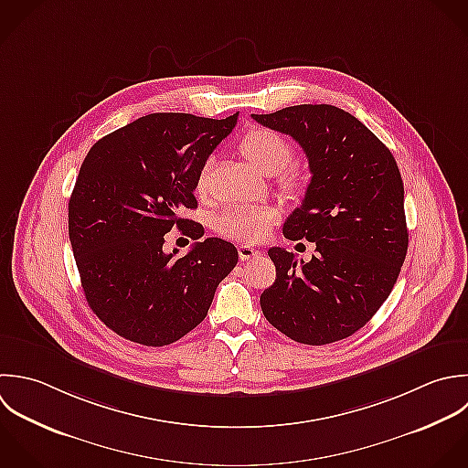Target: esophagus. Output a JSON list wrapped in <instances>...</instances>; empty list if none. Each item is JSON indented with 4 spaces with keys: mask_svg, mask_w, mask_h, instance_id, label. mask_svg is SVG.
I'll return each instance as SVG.
<instances>
[{
    "mask_svg": "<svg viewBox=\"0 0 468 468\" xmlns=\"http://www.w3.org/2000/svg\"><path fill=\"white\" fill-rule=\"evenodd\" d=\"M259 253H261V251H259V250H255V248H251V246H246V244L239 246V257H240V261L253 259V257H257Z\"/></svg>",
    "mask_w": 468,
    "mask_h": 468,
    "instance_id": "1",
    "label": "esophagus"
}]
</instances>
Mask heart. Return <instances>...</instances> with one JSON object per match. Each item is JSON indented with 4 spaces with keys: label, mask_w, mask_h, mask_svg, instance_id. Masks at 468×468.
Masks as SVG:
<instances>
[{
    "label": "heart",
    "mask_w": 468,
    "mask_h": 468,
    "mask_svg": "<svg viewBox=\"0 0 468 468\" xmlns=\"http://www.w3.org/2000/svg\"><path fill=\"white\" fill-rule=\"evenodd\" d=\"M240 151L264 175H277L282 170L279 184L286 193H299L303 189L304 184L301 173L297 169H286L292 160L293 147L277 131L266 127L250 129L240 140ZM207 169L209 162L204 164L198 175V191L206 189ZM277 218L279 211L271 206H231L217 215L215 229L233 240L259 242L268 235Z\"/></svg>",
    "instance_id": "1"
}]
</instances>
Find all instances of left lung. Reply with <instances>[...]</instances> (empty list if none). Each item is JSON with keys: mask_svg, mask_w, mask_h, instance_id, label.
<instances>
[{"mask_svg": "<svg viewBox=\"0 0 468 468\" xmlns=\"http://www.w3.org/2000/svg\"><path fill=\"white\" fill-rule=\"evenodd\" d=\"M253 120L290 134L306 153L312 180L282 233L317 246L301 264L284 248L268 251L277 279L261 295L262 314L297 343L346 339L388 299L407 257L405 187L396 158L335 105H293Z\"/></svg>", "mask_w": 468, "mask_h": 468, "instance_id": "left-lung-1", "label": "left lung"}]
</instances>
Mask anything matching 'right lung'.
<instances>
[{"instance_id":"add662e5","label":"right lung","mask_w":468,"mask_h":468,"mask_svg":"<svg viewBox=\"0 0 468 468\" xmlns=\"http://www.w3.org/2000/svg\"><path fill=\"white\" fill-rule=\"evenodd\" d=\"M237 118L154 112L89 149L69 200V239L90 310L120 337L144 346L178 341L206 319L237 266V248L217 237L180 259L162 250L173 226L195 240L204 235L178 211L197 207L198 175Z\"/></svg>"}]
</instances>
